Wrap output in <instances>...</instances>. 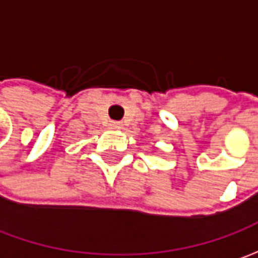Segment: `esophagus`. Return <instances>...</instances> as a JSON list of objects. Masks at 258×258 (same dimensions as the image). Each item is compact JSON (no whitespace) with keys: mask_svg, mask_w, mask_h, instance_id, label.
Wrapping results in <instances>:
<instances>
[{"mask_svg":"<svg viewBox=\"0 0 258 258\" xmlns=\"http://www.w3.org/2000/svg\"><path fill=\"white\" fill-rule=\"evenodd\" d=\"M110 127H112V129H120L122 124L119 123V122H112V123H110Z\"/></svg>","mask_w":258,"mask_h":258,"instance_id":"1","label":"esophagus"}]
</instances>
